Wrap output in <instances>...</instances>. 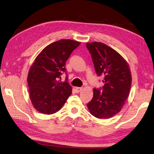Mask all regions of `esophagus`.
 Segmentation results:
<instances>
[{
	"mask_svg": "<svg viewBox=\"0 0 154 154\" xmlns=\"http://www.w3.org/2000/svg\"><path fill=\"white\" fill-rule=\"evenodd\" d=\"M82 89H83V87H76V88H75V90H76V92L77 93H79L80 91H82Z\"/></svg>",
	"mask_w": 154,
	"mask_h": 154,
	"instance_id": "esophagus-1",
	"label": "esophagus"
}]
</instances>
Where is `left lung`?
<instances>
[{
    "mask_svg": "<svg viewBox=\"0 0 154 154\" xmlns=\"http://www.w3.org/2000/svg\"><path fill=\"white\" fill-rule=\"evenodd\" d=\"M98 76L103 75V91L93 89L87 107L92 116L109 119L121 111L131 85V74L125 59L116 50L100 42L87 43Z\"/></svg>",
    "mask_w": 154,
    "mask_h": 154,
    "instance_id": "1",
    "label": "left lung"
}]
</instances>
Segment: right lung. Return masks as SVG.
<instances>
[{
	"mask_svg": "<svg viewBox=\"0 0 154 154\" xmlns=\"http://www.w3.org/2000/svg\"><path fill=\"white\" fill-rule=\"evenodd\" d=\"M81 44L71 39H61L47 45L30 67L27 82L30 99L35 109L51 115L61 109L72 93L67 81H59L67 60Z\"/></svg>",
	"mask_w": 154,
	"mask_h": 154,
	"instance_id": "right-lung-1",
	"label": "right lung"
}]
</instances>
